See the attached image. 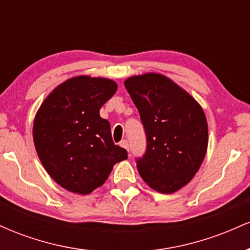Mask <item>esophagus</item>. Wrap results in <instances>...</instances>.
Masks as SVG:
<instances>
[{"label":"esophagus","mask_w":250,"mask_h":250,"mask_svg":"<svg viewBox=\"0 0 250 250\" xmlns=\"http://www.w3.org/2000/svg\"><path fill=\"white\" fill-rule=\"evenodd\" d=\"M120 146H121L122 148H125L127 151H129V143L127 140H123V141L120 142Z\"/></svg>","instance_id":"34e87169"}]
</instances>
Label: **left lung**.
Here are the masks:
<instances>
[{
	"label": "left lung",
	"mask_w": 250,
	"mask_h": 250,
	"mask_svg": "<svg viewBox=\"0 0 250 250\" xmlns=\"http://www.w3.org/2000/svg\"><path fill=\"white\" fill-rule=\"evenodd\" d=\"M125 87L147 135V150L137 160L140 176L159 193L180 190L199 171L207 153L205 111L190 94L162 74L128 77Z\"/></svg>",
	"instance_id": "obj_1"
}]
</instances>
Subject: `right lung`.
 <instances>
[{
  "mask_svg": "<svg viewBox=\"0 0 250 250\" xmlns=\"http://www.w3.org/2000/svg\"><path fill=\"white\" fill-rule=\"evenodd\" d=\"M117 90L105 77L65 80L44 99L33 125L36 153L47 173L68 191L87 195L101 187L114 165L128 157L113 142L100 109Z\"/></svg>",
  "mask_w": 250,
  "mask_h": 250,
  "instance_id": "right-lung-1",
  "label": "right lung"
}]
</instances>
